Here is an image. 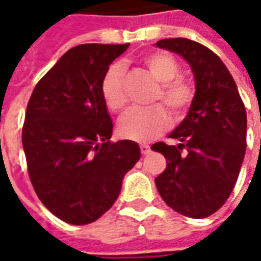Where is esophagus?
<instances>
[{"mask_svg": "<svg viewBox=\"0 0 261 261\" xmlns=\"http://www.w3.org/2000/svg\"><path fill=\"white\" fill-rule=\"evenodd\" d=\"M140 151H141V154H148L150 151H151V147L148 144H141L140 145Z\"/></svg>", "mask_w": 261, "mask_h": 261, "instance_id": "esophagus-1", "label": "esophagus"}]
</instances>
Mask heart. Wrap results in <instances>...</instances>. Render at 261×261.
I'll list each match as a JSON object with an SVG mask.
<instances>
[{
    "label": "heart",
    "instance_id": "1",
    "mask_svg": "<svg viewBox=\"0 0 261 261\" xmlns=\"http://www.w3.org/2000/svg\"><path fill=\"white\" fill-rule=\"evenodd\" d=\"M145 67L160 83L154 94V101H164L175 117L182 116L193 101V87L186 80L178 79L180 67L166 53H150L144 57ZM101 95L111 111H121L127 106L125 70L123 64L114 63L108 67L101 80ZM170 124L167 110L157 104L148 108H134L125 113L118 121V134L138 143L150 141Z\"/></svg>",
    "mask_w": 261,
    "mask_h": 261
}]
</instances>
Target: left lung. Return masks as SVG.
<instances>
[{"instance_id": "obj_1", "label": "left lung", "mask_w": 261, "mask_h": 261, "mask_svg": "<svg viewBox=\"0 0 261 261\" xmlns=\"http://www.w3.org/2000/svg\"><path fill=\"white\" fill-rule=\"evenodd\" d=\"M155 45L181 56L196 81L189 114L168 136L178 144L151 147L167 160L155 186L174 212L204 219L234 189L246 154V108L230 71L212 49L187 38H166Z\"/></svg>"}]
</instances>
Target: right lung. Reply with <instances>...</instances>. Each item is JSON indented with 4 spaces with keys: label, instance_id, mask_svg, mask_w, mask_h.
Wrapping results in <instances>:
<instances>
[{
    "label": "right lung",
    "instance_id": "add662e5",
    "mask_svg": "<svg viewBox=\"0 0 261 261\" xmlns=\"http://www.w3.org/2000/svg\"><path fill=\"white\" fill-rule=\"evenodd\" d=\"M128 44L68 49L34 88L22 127L30 180L58 219L83 226L116 203L125 173L140 160L136 141L111 143L113 121L101 80Z\"/></svg>",
    "mask_w": 261,
    "mask_h": 261
}]
</instances>
